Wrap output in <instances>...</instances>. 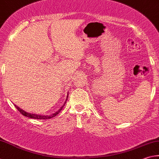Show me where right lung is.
Here are the masks:
<instances>
[{
    "instance_id": "obj_1",
    "label": "right lung",
    "mask_w": 159,
    "mask_h": 159,
    "mask_svg": "<svg viewBox=\"0 0 159 159\" xmlns=\"http://www.w3.org/2000/svg\"><path fill=\"white\" fill-rule=\"evenodd\" d=\"M67 98H68V96H67ZM66 104V102L64 103V104ZM64 104H63V106L60 108V109H59L57 111V112H55V113H54L53 114H51V115H47V116H43V115H39V114H34V113H28V112H26V111H25L24 110H23V109H20V108H19V107L18 106H16V105H15L14 104V106H15V107L16 108V109H18V111H19V112L21 113V114H23V116H26V117H28V118H34V119H49V118H53V117H55V116H56L58 114V113L61 111V109H62V108L64 107Z\"/></svg>"
}]
</instances>
